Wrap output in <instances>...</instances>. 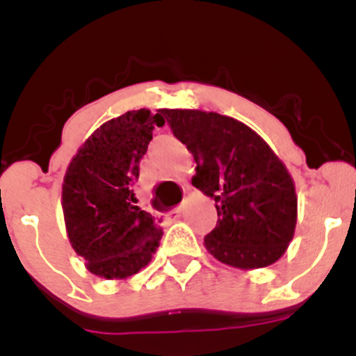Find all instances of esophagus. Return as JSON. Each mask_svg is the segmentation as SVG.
<instances>
[{
    "mask_svg": "<svg viewBox=\"0 0 356 356\" xmlns=\"http://www.w3.org/2000/svg\"><path fill=\"white\" fill-rule=\"evenodd\" d=\"M184 212H186V207H184V206H179L177 209H174L172 212H169V216H172V218H182Z\"/></svg>",
    "mask_w": 356,
    "mask_h": 356,
    "instance_id": "obj_1",
    "label": "esophagus"
}]
</instances>
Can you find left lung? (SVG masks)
<instances>
[{
    "mask_svg": "<svg viewBox=\"0 0 356 356\" xmlns=\"http://www.w3.org/2000/svg\"><path fill=\"white\" fill-rule=\"evenodd\" d=\"M162 113L194 155L192 184L216 201L218 224L204 238L207 251L241 269L276 263L295 234L298 211L295 184L283 162L236 118L202 110Z\"/></svg>",
    "mask_w": 356,
    "mask_h": 356,
    "instance_id": "1",
    "label": "left lung"
}]
</instances>
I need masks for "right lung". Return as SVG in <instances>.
I'll return each mask as SVG.
<instances>
[{
    "mask_svg": "<svg viewBox=\"0 0 356 356\" xmlns=\"http://www.w3.org/2000/svg\"><path fill=\"white\" fill-rule=\"evenodd\" d=\"M165 124L140 108L105 122L72 159L61 189L65 224L75 252L93 275L124 280L149 264L162 231L155 218L136 206L132 186L138 162Z\"/></svg>",
    "mask_w": 356,
    "mask_h": 356,
    "instance_id": "obj_1",
    "label": "right lung"
}]
</instances>
